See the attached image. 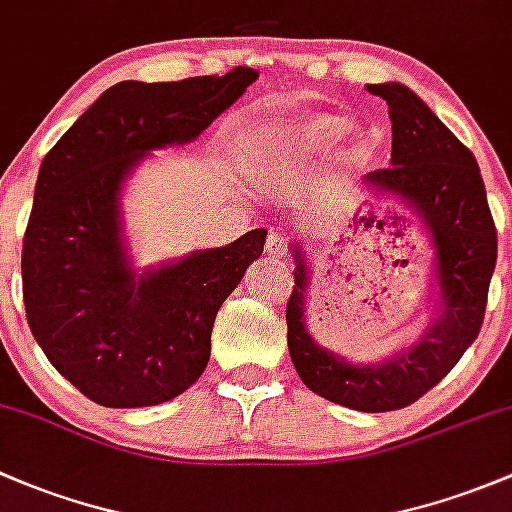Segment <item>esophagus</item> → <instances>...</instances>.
Instances as JSON below:
<instances>
[{"label": "esophagus", "instance_id": "obj_1", "mask_svg": "<svg viewBox=\"0 0 512 512\" xmlns=\"http://www.w3.org/2000/svg\"><path fill=\"white\" fill-rule=\"evenodd\" d=\"M266 254L271 258L288 256V236L281 229H271L266 236Z\"/></svg>", "mask_w": 512, "mask_h": 512}]
</instances>
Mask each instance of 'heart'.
Segmentation results:
<instances>
[{"mask_svg":"<svg viewBox=\"0 0 512 512\" xmlns=\"http://www.w3.org/2000/svg\"><path fill=\"white\" fill-rule=\"evenodd\" d=\"M345 133V120L340 115H313V118H303L291 128V138L295 147L310 152V150H323V147L333 145V142ZM357 152V147H352Z\"/></svg>","mask_w":512,"mask_h":512,"instance_id":"heart-1","label":"heart"}]
</instances>
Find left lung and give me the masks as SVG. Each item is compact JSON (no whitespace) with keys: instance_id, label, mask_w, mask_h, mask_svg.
Returning <instances> with one entry per match:
<instances>
[{"instance_id":"left-lung-1","label":"left lung","mask_w":512,"mask_h":512,"mask_svg":"<svg viewBox=\"0 0 512 512\" xmlns=\"http://www.w3.org/2000/svg\"><path fill=\"white\" fill-rule=\"evenodd\" d=\"M367 91L389 105L392 165L370 172L365 184L372 192L402 199L431 229L441 313L412 350L382 365H350L315 345L305 330L308 268L295 246V286L286 305L288 352L305 387L320 397L357 412H392L436 387L478 337L498 234L473 152L402 83L367 86Z\"/></svg>"}]
</instances>
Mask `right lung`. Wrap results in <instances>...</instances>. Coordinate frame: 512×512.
Masks as SVG:
<instances>
[{"mask_svg":"<svg viewBox=\"0 0 512 512\" xmlns=\"http://www.w3.org/2000/svg\"><path fill=\"white\" fill-rule=\"evenodd\" d=\"M258 78L123 81L46 152L21 246L29 328L78 392L113 409L150 407L192 387L209 362L217 310L263 254L254 229L221 249L135 276L120 241V184L150 150L202 135Z\"/></svg>","mask_w":512,"mask_h":512,"instance_id":"right-lung-1","label":"right lung"}]
</instances>
